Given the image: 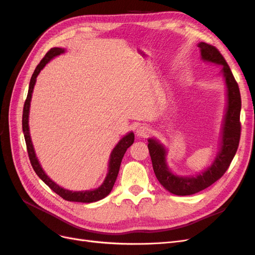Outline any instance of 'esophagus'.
<instances>
[{"label":"esophagus","instance_id":"esophagus-1","mask_svg":"<svg viewBox=\"0 0 255 255\" xmlns=\"http://www.w3.org/2000/svg\"><path fill=\"white\" fill-rule=\"evenodd\" d=\"M151 132L150 128H148L146 126H139L137 128H136V135L139 136V137H146Z\"/></svg>","mask_w":255,"mask_h":255}]
</instances>
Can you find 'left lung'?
I'll return each mask as SVG.
<instances>
[{
	"mask_svg": "<svg viewBox=\"0 0 255 255\" xmlns=\"http://www.w3.org/2000/svg\"><path fill=\"white\" fill-rule=\"evenodd\" d=\"M198 47L201 51L203 60L222 66L221 73L225 78L228 89V106L222 126L221 149L212 166L197 176H179L173 174L166 164V149L153 138L148 139V148L154 173L158 182L168 191L176 196L197 194L218 181L230 167L241 139L242 126L239 118H241L242 99L238 84L225 57L221 55L217 48L205 42H200Z\"/></svg>",
	"mask_w": 255,
	"mask_h": 255,
	"instance_id": "obj_1",
	"label": "left lung"
}]
</instances>
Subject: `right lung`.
Instances as JSON below:
<instances>
[{
    "instance_id": "obj_1",
    "label": "right lung",
    "mask_w": 255,
    "mask_h": 255,
    "mask_svg": "<svg viewBox=\"0 0 255 255\" xmlns=\"http://www.w3.org/2000/svg\"><path fill=\"white\" fill-rule=\"evenodd\" d=\"M65 50L61 48H52L47 54H45L44 57L41 59L35 69V71L32 75V79H30L29 82V87H28V92H27V97L24 102V107H23V116H22V129H23V134H24L25 138V142H26V149L28 153V157L30 160V164H32V167L34 169V171L36 174L40 177V179L48 185V186L54 191L56 192L58 196H60L63 199L67 200V201H72V202H82V203H91V202H96L105 198L107 195L112 191L114 184L117 180V176L119 173V169L121 161L123 158V155H125L126 151L128 148H129L130 145L134 142V133L130 132L128 135H126L122 139L117 143V145L115 146L113 152L111 153V157H110V163H109V173H107L104 182L102 183L101 186L97 189L94 190H85V191H71V190H67L64 189L63 187L58 186V185L53 182L50 177L44 173L43 169L41 168L39 161H38L36 154L34 151V146L32 143V140H30V136H29V128H28V114H29V106H30V100H32V94H33V89L36 83V78L39 74V72L42 70L43 67L47 65L49 61L54 58L57 55H60L61 53H64Z\"/></svg>"
}]
</instances>
